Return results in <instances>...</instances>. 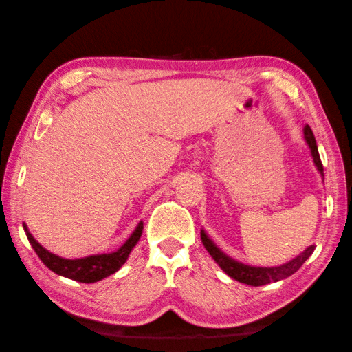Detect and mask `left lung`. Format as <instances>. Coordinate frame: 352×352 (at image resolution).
<instances>
[{"mask_svg":"<svg viewBox=\"0 0 352 352\" xmlns=\"http://www.w3.org/2000/svg\"><path fill=\"white\" fill-rule=\"evenodd\" d=\"M305 142H306V144H308V148L311 151L312 162H314L318 174H320L322 180H323L324 178L323 164H322L320 155H318L316 137H314V133H312L309 126L305 127ZM200 237L203 241V246L206 248V251L210 254V257L215 260V263L219 265L229 277L237 280V282H240V283L251 285V286H263L267 283L280 282V280L292 276V274L297 272L300 270V266H302L305 261L311 257V254L314 252V249H316L314 245H311L306 248L302 254H298L296 258L286 261V263L280 265V266H252V265H245L239 260L229 257L228 254L223 252L221 249L215 245L212 239L209 237L204 229H201L200 231Z\"/></svg>","mask_w":352,"mask_h":352,"instance_id":"obj_1","label":"left lung"}]
</instances>
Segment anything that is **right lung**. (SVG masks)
Here are the masks:
<instances>
[{
  "mask_svg": "<svg viewBox=\"0 0 352 352\" xmlns=\"http://www.w3.org/2000/svg\"><path fill=\"white\" fill-rule=\"evenodd\" d=\"M23 228L32 248L35 249L38 257L41 258L43 263L46 265L50 271L80 283L100 282V280H103L117 272L120 267L126 263V260L129 258L132 249L135 248L143 234V221H140L137 228L133 229V232L131 234V237L112 252L92 254L80 258H65L41 246L40 243L35 240L34 235L29 232V228L25 223H23Z\"/></svg>",
  "mask_w": 352,
  "mask_h": 352,
  "instance_id": "add662e5",
  "label": "right lung"
}]
</instances>
